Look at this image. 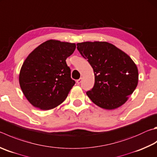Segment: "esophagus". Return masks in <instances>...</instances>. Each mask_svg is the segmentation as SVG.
<instances>
[{
	"label": "esophagus",
	"instance_id": "1",
	"mask_svg": "<svg viewBox=\"0 0 157 157\" xmlns=\"http://www.w3.org/2000/svg\"><path fill=\"white\" fill-rule=\"evenodd\" d=\"M82 78H79V79H78V80H77V83H78V84H79L82 82Z\"/></svg>",
	"mask_w": 157,
	"mask_h": 157
}]
</instances>
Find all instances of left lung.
Listing matches in <instances>:
<instances>
[{
    "label": "left lung",
    "instance_id": "obj_1",
    "mask_svg": "<svg viewBox=\"0 0 157 157\" xmlns=\"http://www.w3.org/2000/svg\"><path fill=\"white\" fill-rule=\"evenodd\" d=\"M77 46L95 74L94 86L86 92L88 98L107 110L123 105L138 84V69L132 59L106 42H84Z\"/></svg>",
    "mask_w": 157,
    "mask_h": 157
}]
</instances>
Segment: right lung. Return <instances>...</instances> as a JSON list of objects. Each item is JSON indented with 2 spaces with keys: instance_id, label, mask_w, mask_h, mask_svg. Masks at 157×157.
<instances>
[{
  "instance_id": "right-lung-1",
  "label": "right lung",
  "mask_w": 157,
  "mask_h": 157,
  "mask_svg": "<svg viewBox=\"0 0 157 157\" xmlns=\"http://www.w3.org/2000/svg\"><path fill=\"white\" fill-rule=\"evenodd\" d=\"M75 44L49 40L36 48L25 59L19 75L22 93L40 109L49 110L64 101L75 82L66 59Z\"/></svg>"
}]
</instances>
